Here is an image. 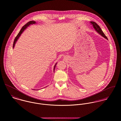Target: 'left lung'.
Listing matches in <instances>:
<instances>
[{
    "mask_svg": "<svg viewBox=\"0 0 121 121\" xmlns=\"http://www.w3.org/2000/svg\"><path fill=\"white\" fill-rule=\"evenodd\" d=\"M90 23L93 26V27H94V28L95 29V30L100 35H101L102 36L104 37V38L106 39H108L107 37L105 36V35H104V32H103V31L102 30L101 28H100V27L95 22L93 21H90Z\"/></svg>",
    "mask_w": 121,
    "mask_h": 121,
    "instance_id": "8db88e82",
    "label": "left lung"
}]
</instances>
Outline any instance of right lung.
<instances>
[{
    "mask_svg": "<svg viewBox=\"0 0 121 121\" xmlns=\"http://www.w3.org/2000/svg\"><path fill=\"white\" fill-rule=\"evenodd\" d=\"M36 22L35 21H30L29 22H28L27 23H26L25 26H24L22 28H21V29L20 30V31H19V32L18 33V34H17V36L16 37V38H15L14 39V42H13V48H14L15 47V44L16 43V42L17 41V39H19V37L20 36V35H21V34H22V33L24 32V31L26 29V28H27V27H28L29 26H30L31 25H33V24H36ZM57 62L55 64L54 66V68H53V71L54 72V69L55 68V67H56V65L57 64ZM35 90V89H34Z\"/></svg>",
    "mask_w": 121,
    "mask_h": 121,
    "instance_id": "obj_1",
    "label": "right lung"
}]
</instances>
